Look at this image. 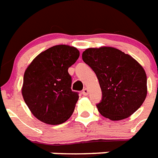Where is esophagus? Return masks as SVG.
Listing matches in <instances>:
<instances>
[{"label":"esophagus","instance_id":"esophagus-1","mask_svg":"<svg viewBox=\"0 0 158 158\" xmlns=\"http://www.w3.org/2000/svg\"><path fill=\"white\" fill-rule=\"evenodd\" d=\"M88 93H89V90L87 88H85V89L82 90V94L83 95H88Z\"/></svg>","mask_w":158,"mask_h":158}]
</instances>
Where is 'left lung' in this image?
Here are the masks:
<instances>
[{"label": "left lung", "mask_w": 158, "mask_h": 158, "mask_svg": "<svg viewBox=\"0 0 158 158\" xmlns=\"http://www.w3.org/2000/svg\"><path fill=\"white\" fill-rule=\"evenodd\" d=\"M82 59L95 73L102 90L97 108L103 117L112 121L129 117L147 96L144 69L131 55L108 46L88 48Z\"/></svg>", "instance_id": "left-lung-1"}]
</instances>
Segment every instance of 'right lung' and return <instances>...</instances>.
<instances>
[{
  "label": "right lung",
  "instance_id": "1",
  "mask_svg": "<svg viewBox=\"0 0 158 158\" xmlns=\"http://www.w3.org/2000/svg\"><path fill=\"white\" fill-rule=\"evenodd\" d=\"M79 55L76 47L55 45L39 54L25 70L23 98L41 122L59 125L73 114L79 96L71 89L72 77L68 70Z\"/></svg>",
  "mask_w": 158,
  "mask_h": 158
}]
</instances>
